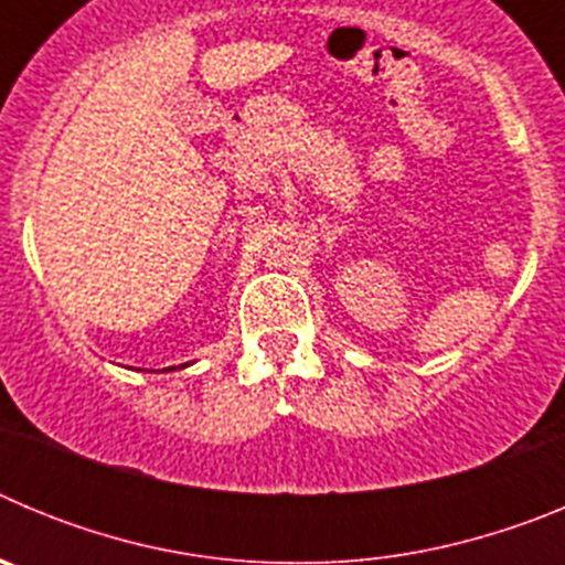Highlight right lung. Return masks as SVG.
Wrapping results in <instances>:
<instances>
[{"label": "right lung", "mask_w": 565, "mask_h": 565, "mask_svg": "<svg viewBox=\"0 0 565 565\" xmlns=\"http://www.w3.org/2000/svg\"><path fill=\"white\" fill-rule=\"evenodd\" d=\"M183 367H186V364H183ZM163 371H174V367H163Z\"/></svg>", "instance_id": "right-lung-1"}]
</instances>
